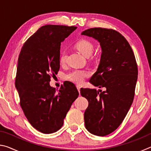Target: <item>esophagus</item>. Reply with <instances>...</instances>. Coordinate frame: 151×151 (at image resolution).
Masks as SVG:
<instances>
[{"label":"esophagus","mask_w":151,"mask_h":151,"mask_svg":"<svg viewBox=\"0 0 151 151\" xmlns=\"http://www.w3.org/2000/svg\"><path fill=\"white\" fill-rule=\"evenodd\" d=\"M76 88H77L78 91V92H79V93H80V90H81V86L80 85H76Z\"/></svg>","instance_id":"obj_1"}]
</instances>
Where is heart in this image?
I'll return each instance as SVG.
<instances>
[{
	"label": "heart",
	"mask_w": 151,
	"mask_h": 151,
	"mask_svg": "<svg viewBox=\"0 0 151 151\" xmlns=\"http://www.w3.org/2000/svg\"><path fill=\"white\" fill-rule=\"evenodd\" d=\"M75 47L85 57H90L93 54L94 50V46L92 42L85 39L78 40L76 43ZM66 54L65 52H63L60 57V63L61 64H64L66 62ZM89 76H90V73L88 70L75 69L66 74L65 79L68 81L73 82V83L81 84Z\"/></svg>",
	"instance_id": "obj_1"
}]
</instances>
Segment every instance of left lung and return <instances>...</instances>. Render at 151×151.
<instances>
[{
	"label": "left lung",
	"instance_id": "8db88e82",
	"mask_svg": "<svg viewBox=\"0 0 151 151\" xmlns=\"http://www.w3.org/2000/svg\"><path fill=\"white\" fill-rule=\"evenodd\" d=\"M100 42L101 57L90 83L105 90L81 88L88 101L84 114L85 127L96 136H106L123 121L133 102L138 68L133 51L121 33L112 29L92 28L81 33Z\"/></svg>",
	"mask_w": 151,
	"mask_h": 151
}]
</instances>
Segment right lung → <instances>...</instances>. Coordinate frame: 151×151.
Segmentation results:
<instances>
[{
  "label": "right lung",
  "instance_id": "right-lung-1",
  "mask_svg": "<svg viewBox=\"0 0 151 151\" xmlns=\"http://www.w3.org/2000/svg\"><path fill=\"white\" fill-rule=\"evenodd\" d=\"M76 27L47 24L28 39L19 56L15 86L20 104L30 124L50 134L58 131L78 96L75 85L65 82L57 91L50 86L60 68V44Z\"/></svg>",
  "mask_w": 151,
  "mask_h": 151
}]
</instances>
